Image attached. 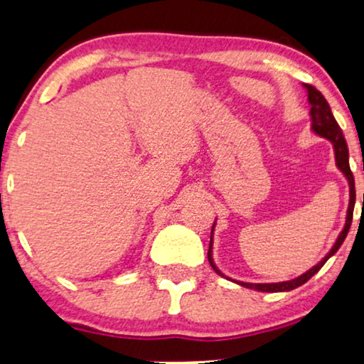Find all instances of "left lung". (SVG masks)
Returning <instances> with one entry per match:
<instances>
[{"mask_svg": "<svg viewBox=\"0 0 364 364\" xmlns=\"http://www.w3.org/2000/svg\"><path fill=\"white\" fill-rule=\"evenodd\" d=\"M303 86L306 87L308 102H310V106H311L310 116H311L313 132L318 134L320 137L328 139V141L333 144V149H335L336 166L343 172V176L348 178V183H350V205H348V212H346V222H345V227H343L341 233L336 238L335 245L331 247V250L326 253V257L323 258L320 263H316V265L310 268V270H308L306 273H303V275L293 278V280L280 282V283H243V282H237L238 285H242L245 288H252V290L270 291V293L272 291H290V290H295V288L303 285V283H306L313 275H315L318 270H320L323 265H325L328 258L333 257L338 252V248H340L341 243L345 242V238L348 235V230H350V227H351L353 208H355L356 192H355V177H353V172L350 168V154H348V146H346L345 136H343V132H341L340 126H338L336 119L333 117L330 104L326 102V99L323 97V94L318 91L316 87L310 86V84H303ZM213 227H215V223L212 225V235H213ZM212 235H210V245H208V253H207L208 262H210V267L213 268V272H215L217 275L225 277L220 270H218L215 263H213V258H212Z\"/></svg>", "mask_w": 364, "mask_h": 364, "instance_id": "8db88e82", "label": "left lung"}]
</instances>
